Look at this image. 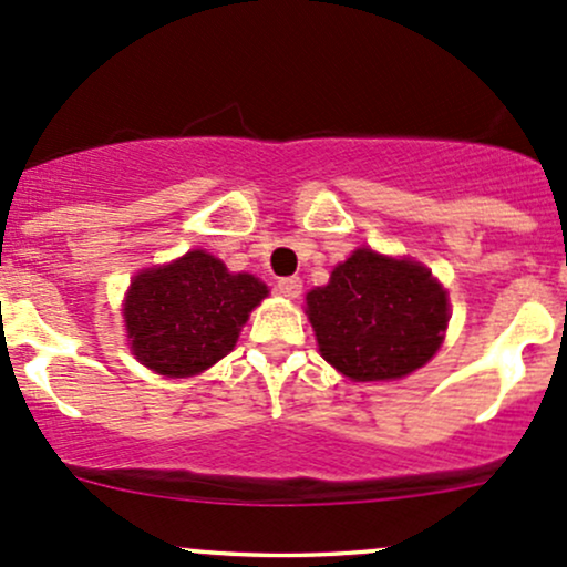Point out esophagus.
Instances as JSON below:
<instances>
[{
	"mask_svg": "<svg viewBox=\"0 0 567 567\" xmlns=\"http://www.w3.org/2000/svg\"><path fill=\"white\" fill-rule=\"evenodd\" d=\"M278 291H281L284 297H289V300H297V297H300V291H302V281L297 276L281 278V281H278Z\"/></svg>",
	"mask_w": 567,
	"mask_h": 567,
	"instance_id": "esophagus-1",
	"label": "esophagus"
}]
</instances>
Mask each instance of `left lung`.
Returning a JSON list of instances; mask_svg holds the SVG:
<instances>
[{
	"instance_id": "left-lung-1",
	"label": "left lung",
	"mask_w": 567,
	"mask_h": 567,
	"mask_svg": "<svg viewBox=\"0 0 567 567\" xmlns=\"http://www.w3.org/2000/svg\"><path fill=\"white\" fill-rule=\"evenodd\" d=\"M321 355L359 383L396 380L439 351L447 295L423 265L359 249L308 291Z\"/></svg>"
}]
</instances>
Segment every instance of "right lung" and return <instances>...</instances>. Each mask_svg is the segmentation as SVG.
<instances>
[{"mask_svg":"<svg viewBox=\"0 0 567 567\" xmlns=\"http://www.w3.org/2000/svg\"><path fill=\"white\" fill-rule=\"evenodd\" d=\"M265 297L259 278L233 276L206 251L138 272L125 297L133 355L168 378H193L233 351L251 308Z\"/></svg>","mask_w":567,"mask_h":567,"instance_id":"1","label":"right lung"}]
</instances>
